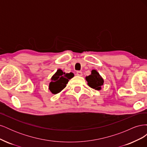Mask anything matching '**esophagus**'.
Masks as SVG:
<instances>
[{
  "label": "esophagus",
  "mask_w": 147,
  "mask_h": 147,
  "mask_svg": "<svg viewBox=\"0 0 147 147\" xmlns=\"http://www.w3.org/2000/svg\"><path fill=\"white\" fill-rule=\"evenodd\" d=\"M77 75H78V76H82L83 73H82V71H77Z\"/></svg>",
  "instance_id": "esophagus-1"
}]
</instances>
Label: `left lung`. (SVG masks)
Wrapping results in <instances>:
<instances>
[{
  "instance_id": "left-lung-1",
  "label": "left lung",
  "mask_w": 147,
  "mask_h": 147,
  "mask_svg": "<svg viewBox=\"0 0 147 147\" xmlns=\"http://www.w3.org/2000/svg\"><path fill=\"white\" fill-rule=\"evenodd\" d=\"M86 80L88 82L89 86L96 90H100L101 86L104 84L103 78L96 70H92L91 74L86 77Z\"/></svg>"
}]
</instances>
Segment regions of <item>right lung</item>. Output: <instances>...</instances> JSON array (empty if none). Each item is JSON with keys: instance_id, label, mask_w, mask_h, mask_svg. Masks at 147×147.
<instances>
[{"instance_id": "add662e5", "label": "right lung", "mask_w": 147, "mask_h": 147, "mask_svg": "<svg viewBox=\"0 0 147 147\" xmlns=\"http://www.w3.org/2000/svg\"><path fill=\"white\" fill-rule=\"evenodd\" d=\"M74 76V75L72 72L65 74L62 70L58 69L51 78V82L49 84V90L52 94H57L65 88L69 80Z\"/></svg>"}]
</instances>
